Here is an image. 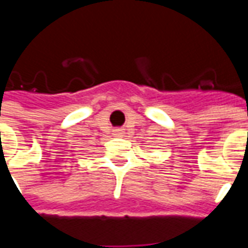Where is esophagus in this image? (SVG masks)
<instances>
[{
    "label": "esophagus",
    "mask_w": 248,
    "mask_h": 248,
    "mask_svg": "<svg viewBox=\"0 0 248 248\" xmlns=\"http://www.w3.org/2000/svg\"><path fill=\"white\" fill-rule=\"evenodd\" d=\"M113 135L114 136H123V135H124V129H121V128H116V129H113Z\"/></svg>",
    "instance_id": "obj_1"
}]
</instances>
